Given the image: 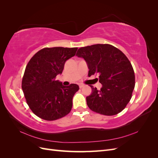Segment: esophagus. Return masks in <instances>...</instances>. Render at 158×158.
I'll return each instance as SVG.
<instances>
[{"instance_id":"esophagus-1","label":"esophagus","mask_w":158,"mask_h":158,"mask_svg":"<svg viewBox=\"0 0 158 158\" xmlns=\"http://www.w3.org/2000/svg\"><path fill=\"white\" fill-rule=\"evenodd\" d=\"M84 86V84H80L79 85V87H80V88H83Z\"/></svg>"}]
</instances>
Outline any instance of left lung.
<instances>
[{
    "label": "left lung",
    "instance_id": "left-lung-1",
    "mask_svg": "<svg viewBox=\"0 0 158 158\" xmlns=\"http://www.w3.org/2000/svg\"><path fill=\"white\" fill-rule=\"evenodd\" d=\"M76 55L85 60L88 76L98 74L102 85L99 90L90 85L92 93L86 97L89 108L109 116L121 112L135 85V73L125 55L111 45L96 44L81 47Z\"/></svg>",
    "mask_w": 158,
    "mask_h": 158
}]
</instances>
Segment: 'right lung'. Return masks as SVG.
Wrapping results in <instances>:
<instances>
[{
    "label": "right lung",
    "mask_w": 158,
    "mask_h": 158,
    "mask_svg": "<svg viewBox=\"0 0 158 158\" xmlns=\"http://www.w3.org/2000/svg\"><path fill=\"white\" fill-rule=\"evenodd\" d=\"M77 47H52L38 51L27 64L22 88L33 113L47 121H54L69 114L78 85L68 86L56 80L66 61L75 55Z\"/></svg>",
    "instance_id": "add662e5"
}]
</instances>
